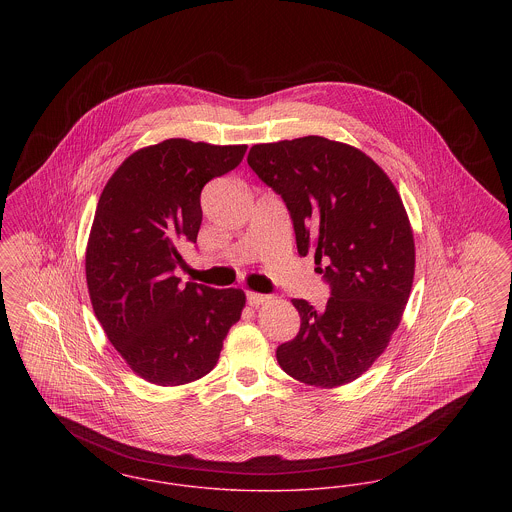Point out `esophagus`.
Listing matches in <instances>:
<instances>
[{"instance_id": "34e87169", "label": "esophagus", "mask_w": 512, "mask_h": 512, "mask_svg": "<svg viewBox=\"0 0 512 512\" xmlns=\"http://www.w3.org/2000/svg\"><path fill=\"white\" fill-rule=\"evenodd\" d=\"M268 299H270V297H268V295H262V293H246V303H248L250 307H260V305H264Z\"/></svg>"}]
</instances>
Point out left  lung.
<instances>
[{
  "mask_svg": "<svg viewBox=\"0 0 512 512\" xmlns=\"http://www.w3.org/2000/svg\"><path fill=\"white\" fill-rule=\"evenodd\" d=\"M248 165L287 207L297 250L314 252L326 308L293 299L301 330L277 347L287 375L334 388L386 349L408 303L415 246L394 184L363 151L326 137L254 145Z\"/></svg>",
  "mask_w": 512,
  "mask_h": 512,
  "instance_id": "8db88e82",
  "label": "left lung"
}]
</instances>
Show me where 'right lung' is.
<instances>
[{
    "label": "right lung",
    "instance_id": "obj_1",
    "mask_svg": "<svg viewBox=\"0 0 512 512\" xmlns=\"http://www.w3.org/2000/svg\"><path fill=\"white\" fill-rule=\"evenodd\" d=\"M246 145L165 139L130 155L106 182L87 244L95 316L132 371L159 386L207 375L244 307L240 289L188 281L176 268L196 242L205 184L237 169Z\"/></svg>",
    "mask_w": 512,
    "mask_h": 512
}]
</instances>
